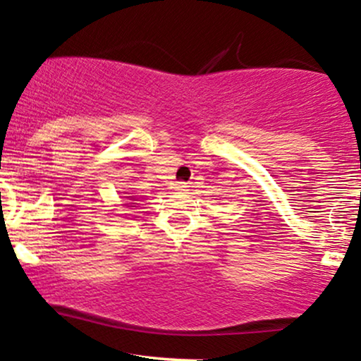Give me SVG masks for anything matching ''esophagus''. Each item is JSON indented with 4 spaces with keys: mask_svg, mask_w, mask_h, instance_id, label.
<instances>
[{
    "mask_svg": "<svg viewBox=\"0 0 361 361\" xmlns=\"http://www.w3.org/2000/svg\"><path fill=\"white\" fill-rule=\"evenodd\" d=\"M185 188H188V185H185L184 182H177V184H176L177 191H185Z\"/></svg>",
    "mask_w": 361,
    "mask_h": 361,
    "instance_id": "esophagus-1",
    "label": "esophagus"
}]
</instances>
